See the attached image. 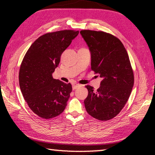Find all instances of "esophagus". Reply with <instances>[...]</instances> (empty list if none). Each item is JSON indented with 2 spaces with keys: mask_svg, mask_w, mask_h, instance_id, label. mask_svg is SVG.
Instances as JSON below:
<instances>
[{
  "mask_svg": "<svg viewBox=\"0 0 155 155\" xmlns=\"http://www.w3.org/2000/svg\"><path fill=\"white\" fill-rule=\"evenodd\" d=\"M81 86V85H79V84H77V83H74L72 85V89L73 90H76V89H77V87H80Z\"/></svg>",
  "mask_w": 155,
  "mask_h": 155,
  "instance_id": "34e87169",
  "label": "esophagus"
}]
</instances>
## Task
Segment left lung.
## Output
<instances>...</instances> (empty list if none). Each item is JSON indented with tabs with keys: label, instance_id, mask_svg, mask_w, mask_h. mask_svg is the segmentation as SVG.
I'll list each match as a JSON object with an SVG mask.
<instances>
[{
	"label": "left lung",
	"instance_id": "obj_1",
	"mask_svg": "<svg viewBox=\"0 0 155 155\" xmlns=\"http://www.w3.org/2000/svg\"><path fill=\"white\" fill-rule=\"evenodd\" d=\"M80 33L90 51L91 70L103 78L96 91L86 86V111L97 120H111L121 111L133 87L129 57L121 41L111 34L90 30Z\"/></svg>",
	"mask_w": 155,
	"mask_h": 155
}]
</instances>
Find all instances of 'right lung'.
<instances>
[{
  "label": "right lung",
  "mask_w": 155,
  "mask_h": 155,
  "mask_svg": "<svg viewBox=\"0 0 155 155\" xmlns=\"http://www.w3.org/2000/svg\"><path fill=\"white\" fill-rule=\"evenodd\" d=\"M78 31L64 30L41 35L34 41L20 65L19 84L29 108L41 118L56 117L64 111L72 90L52 77L61 55L78 35Z\"/></svg>",
  "instance_id": "1"
}]
</instances>
